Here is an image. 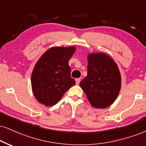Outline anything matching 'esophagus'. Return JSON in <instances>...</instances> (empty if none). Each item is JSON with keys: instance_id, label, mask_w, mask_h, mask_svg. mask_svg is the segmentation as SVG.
Wrapping results in <instances>:
<instances>
[{"instance_id": "esophagus-1", "label": "esophagus", "mask_w": 146, "mask_h": 146, "mask_svg": "<svg viewBox=\"0 0 146 146\" xmlns=\"http://www.w3.org/2000/svg\"><path fill=\"white\" fill-rule=\"evenodd\" d=\"M80 78H76V84H78L79 83H80Z\"/></svg>"}]
</instances>
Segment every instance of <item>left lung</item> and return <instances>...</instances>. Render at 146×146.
Returning <instances> with one entry per match:
<instances>
[{
  "label": "left lung",
  "instance_id": "left-lung-1",
  "mask_svg": "<svg viewBox=\"0 0 146 146\" xmlns=\"http://www.w3.org/2000/svg\"><path fill=\"white\" fill-rule=\"evenodd\" d=\"M87 76L80 83L91 105L106 108L114 102L121 88V76L114 59L104 53L87 56Z\"/></svg>",
  "mask_w": 146,
  "mask_h": 146
}]
</instances>
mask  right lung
I'll return each mask as SVG.
<instances>
[{"mask_svg": "<svg viewBox=\"0 0 146 146\" xmlns=\"http://www.w3.org/2000/svg\"><path fill=\"white\" fill-rule=\"evenodd\" d=\"M75 46H53L48 49L35 64L31 76L35 98L46 107L55 105L70 88L76 84L70 76L68 62Z\"/></svg>", "mask_w": 146, "mask_h": 146, "instance_id": "right-lung-1", "label": "right lung"}]
</instances>
